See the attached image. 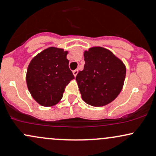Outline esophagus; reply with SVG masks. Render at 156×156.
Returning <instances> with one entry per match:
<instances>
[{"mask_svg":"<svg viewBox=\"0 0 156 156\" xmlns=\"http://www.w3.org/2000/svg\"><path fill=\"white\" fill-rule=\"evenodd\" d=\"M78 69H75V70H73V76H74L75 77H76L77 74H78Z\"/></svg>","mask_w":156,"mask_h":156,"instance_id":"esophagus-1","label":"esophagus"}]
</instances>
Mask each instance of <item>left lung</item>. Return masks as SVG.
I'll list each match as a JSON object with an SVG mask.
<instances>
[{
    "instance_id": "8db88e82",
    "label": "left lung",
    "mask_w": 156,
    "mask_h": 156,
    "mask_svg": "<svg viewBox=\"0 0 156 156\" xmlns=\"http://www.w3.org/2000/svg\"><path fill=\"white\" fill-rule=\"evenodd\" d=\"M83 56L84 68L76 78L82 100L95 107L112 103L124 86V62L110 50L101 46L85 50Z\"/></svg>"
}]
</instances>
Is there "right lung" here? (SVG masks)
<instances>
[{
  "mask_svg": "<svg viewBox=\"0 0 156 156\" xmlns=\"http://www.w3.org/2000/svg\"><path fill=\"white\" fill-rule=\"evenodd\" d=\"M67 51L49 47L32 58L27 69V87L39 105H56L63 97L66 86L74 79L69 69Z\"/></svg>",
  "mask_w": 156,
  "mask_h": 156,
  "instance_id": "right-lung-1",
  "label": "right lung"
}]
</instances>
